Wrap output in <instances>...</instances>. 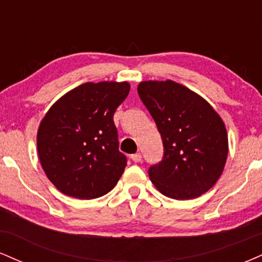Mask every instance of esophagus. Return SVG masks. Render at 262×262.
Here are the masks:
<instances>
[{
    "label": "esophagus",
    "mask_w": 262,
    "mask_h": 262,
    "mask_svg": "<svg viewBox=\"0 0 262 262\" xmlns=\"http://www.w3.org/2000/svg\"><path fill=\"white\" fill-rule=\"evenodd\" d=\"M130 159H132V160H133L134 162H140V161H141V154H140V152H137V154L132 155Z\"/></svg>",
    "instance_id": "obj_1"
}]
</instances>
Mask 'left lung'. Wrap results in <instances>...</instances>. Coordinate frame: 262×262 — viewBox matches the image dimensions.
<instances>
[{"label": "left lung", "instance_id": "left-lung-1", "mask_svg": "<svg viewBox=\"0 0 262 262\" xmlns=\"http://www.w3.org/2000/svg\"><path fill=\"white\" fill-rule=\"evenodd\" d=\"M138 93L164 144V158L149 169L150 180L173 200L200 197L215 185L227 162L223 119L203 97L172 80L141 81Z\"/></svg>", "mask_w": 262, "mask_h": 262}]
</instances>
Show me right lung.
Here are the masks:
<instances>
[{
	"instance_id": "add662e5",
	"label": "right lung",
	"mask_w": 262,
	"mask_h": 262,
	"mask_svg": "<svg viewBox=\"0 0 262 262\" xmlns=\"http://www.w3.org/2000/svg\"><path fill=\"white\" fill-rule=\"evenodd\" d=\"M127 81L86 82L65 93L39 124L40 165L61 193L93 200L108 193L124 172L113 114L127 98Z\"/></svg>"
}]
</instances>
